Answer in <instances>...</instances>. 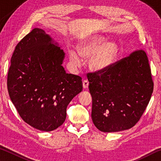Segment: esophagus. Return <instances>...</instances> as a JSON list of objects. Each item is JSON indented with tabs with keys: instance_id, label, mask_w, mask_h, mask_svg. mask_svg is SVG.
I'll return each instance as SVG.
<instances>
[{
	"instance_id": "esophagus-1",
	"label": "esophagus",
	"mask_w": 161,
	"mask_h": 161,
	"mask_svg": "<svg viewBox=\"0 0 161 161\" xmlns=\"http://www.w3.org/2000/svg\"><path fill=\"white\" fill-rule=\"evenodd\" d=\"M82 84H83V87L84 89L88 88V86H89V81L88 80H83Z\"/></svg>"
}]
</instances>
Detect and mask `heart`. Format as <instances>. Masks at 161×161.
<instances>
[{
    "mask_svg": "<svg viewBox=\"0 0 161 161\" xmlns=\"http://www.w3.org/2000/svg\"><path fill=\"white\" fill-rule=\"evenodd\" d=\"M103 37L92 35L85 37L78 45V53L69 50V58L73 68L80 67L81 58H89V66L92 70L102 71L115 62L119 55V48L114 42H105Z\"/></svg>",
    "mask_w": 161,
    "mask_h": 161,
    "instance_id": "b5f03b06",
    "label": "heart"
}]
</instances>
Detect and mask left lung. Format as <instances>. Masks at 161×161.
Returning a JSON list of instances; mask_svg holds the SVG:
<instances>
[{
    "label": "left lung",
    "mask_w": 161,
    "mask_h": 161,
    "mask_svg": "<svg viewBox=\"0 0 161 161\" xmlns=\"http://www.w3.org/2000/svg\"><path fill=\"white\" fill-rule=\"evenodd\" d=\"M87 78L95 126L101 131L109 133L135 126L153 91L145 51H134L107 69L88 73Z\"/></svg>",
    "instance_id": "obj_1"
}]
</instances>
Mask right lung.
<instances>
[{
  "label": "right lung",
  "mask_w": 161,
  "mask_h": 161,
  "mask_svg": "<svg viewBox=\"0 0 161 161\" xmlns=\"http://www.w3.org/2000/svg\"><path fill=\"white\" fill-rule=\"evenodd\" d=\"M64 53L42 29L34 28L16 45L8 73V90L19 115L37 130L64 123L67 107L82 91L80 76L67 74Z\"/></svg>",
  "instance_id": "add662e5"
}]
</instances>
